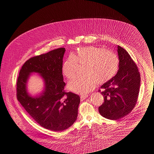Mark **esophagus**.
I'll return each mask as SVG.
<instances>
[{"label":"esophagus","mask_w":154,"mask_h":154,"mask_svg":"<svg viewBox=\"0 0 154 154\" xmlns=\"http://www.w3.org/2000/svg\"><path fill=\"white\" fill-rule=\"evenodd\" d=\"M88 95H80V99L82 100H85V99H86L87 97H88Z\"/></svg>","instance_id":"1"}]
</instances>
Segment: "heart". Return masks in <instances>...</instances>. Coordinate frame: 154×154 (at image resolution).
Returning <instances> with one entry per match:
<instances>
[{"instance_id":"b5f03b06","label":"heart","mask_w":154,"mask_h":154,"mask_svg":"<svg viewBox=\"0 0 154 154\" xmlns=\"http://www.w3.org/2000/svg\"><path fill=\"white\" fill-rule=\"evenodd\" d=\"M119 58L111 51L95 46L78 48L64 60L62 67L64 75L67 79L76 73L78 64L84 65L82 75L74 77L69 81V88L75 93L85 94L93 90L97 83L104 84L117 73Z\"/></svg>"}]
</instances>
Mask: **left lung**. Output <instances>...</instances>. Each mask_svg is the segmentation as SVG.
<instances>
[{"label": "left lung", "mask_w": 154, "mask_h": 154, "mask_svg": "<svg viewBox=\"0 0 154 154\" xmlns=\"http://www.w3.org/2000/svg\"><path fill=\"white\" fill-rule=\"evenodd\" d=\"M119 69L115 76L101 86L104 103L99 108L105 118L116 120L130 113L136 106L140 85V76L129 53L118 46Z\"/></svg>", "instance_id": "obj_1"}]
</instances>
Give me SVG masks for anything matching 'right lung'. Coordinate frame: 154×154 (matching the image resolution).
<instances>
[{"label": "right lung", "mask_w": 154, "mask_h": 154, "mask_svg": "<svg viewBox=\"0 0 154 154\" xmlns=\"http://www.w3.org/2000/svg\"><path fill=\"white\" fill-rule=\"evenodd\" d=\"M65 51L60 48L30 58L20 70L17 82V97L20 104L41 126L56 132L74 123L80 101L78 95L64 90L62 67ZM33 73H38L45 84L44 90L36 97L27 91V80Z\"/></svg>", "instance_id": "obj_1"}]
</instances>
